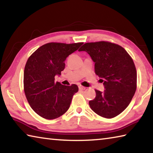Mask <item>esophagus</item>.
Masks as SVG:
<instances>
[{
	"label": "esophagus",
	"mask_w": 153,
	"mask_h": 153,
	"mask_svg": "<svg viewBox=\"0 0 153 153\" xmlns=\"http://www.w3.org/2000/svg\"><path fill=\"white\" fill-rule=\"evenodd\" d=\"M86 88L84 87V86H79V89L81 90H86Z\"/></svg>",
	"instance_id": "esophagus-1"
}]
</instances>
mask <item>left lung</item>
I'll return each instance as SVG.
<instances>
[{"mask_svg": "<svg viewBox=\"0 0 153 153\" xmlns=\"http://www.w3.org/2000/svg\"><path fill=\"white\" fill-rule=\"evenodd\" d=\"M79 51H86L94 62L95 74L105 90H96V97L89 101L91 109L105 118L115 117L126 109L136 90L137 73L132 59L121 46L108 42H89Z\"/></svg>", "mask_w": 153, "mask_h": 153, "instance_id": "obj_1", "label": "left lung"}]
</instances>
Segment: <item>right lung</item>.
<instances>
[{
  "mask_svg": "<svg viewBox=\"0 0 153 153\" xmlns=\"http://www.w3.org/2000/svg\"><path fill=\"white\" fill-rule=\"evenodd\" d=\"M82 45L83 42L47 43L27 59L24 74L25 94L30 107L40 117L54 120L69 109L78 87L55 82V76H60L67 56Z\"/></svg>",
  "mask_w": 153,
  "mask_h": 153,
  "instance_id": "add662e5",
  "label": "right lung"
}]
</instances>
